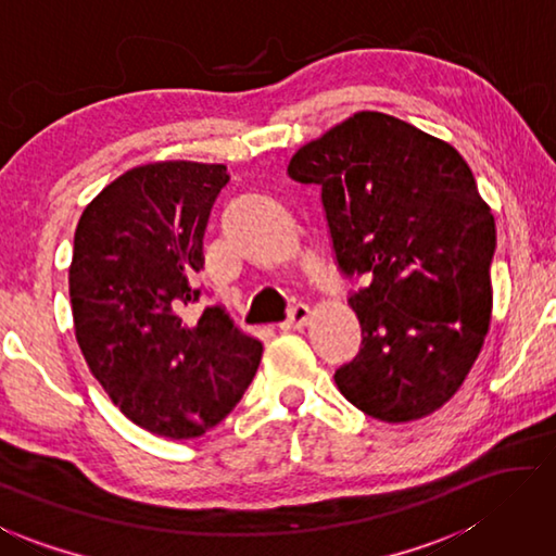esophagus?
I'll list each match as a JSON object with an SVG mask.
<instances>
[{
  "label": "esophagus",
  "mask_w": 556,
  "mask_h": 556,
  "mask_svg": "<svg viewBox=\"0 0 556 556\" xmlns=\"http://www.w3.org/2000/svg\"><path fill=\"white\" fill-rule=\"evenodd\" d=\"M308 318H311V306L296 304L294 308L289 311V318L279 323V328H281V330H299V328L306 326Z\"/></svg>",
  "instance_id": "34e87169"
}]
</instances>
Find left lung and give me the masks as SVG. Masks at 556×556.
<instances>
[{"mask_svg":"<svg viewBox=\"0 0 556 556\" xmlns=\"http://www.w3.org/2000/svg\"><path fill=\"white\" fill-rule=\"evenodd\" d=\"M287 173L318 185L332 248L362 326L336 371L342 396L383 422L435 413L459 391L489 332L496 220L445 140L357 111L301 146Z\"/></svg>","mask_w":556,"mask_h":556,"instance_id":"obj_1","label":"left lung"}]
</instances>
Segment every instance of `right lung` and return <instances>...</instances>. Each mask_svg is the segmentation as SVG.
I'll list each match as a JSON object with an SVG mask.
<instances>
[{
	"instance_id": "obj_1",
	"label": "right lung",
	"mask_w": 556,
	"mask_h": 556,
	"mask_svg": "<svg viewBox=\"0 0 556 556\" xmlns=\"http://www.w3.org/2000/svg\"><path fill=\"white\" fill-rule=\"evenodd\" d=\"M226 165L163 160L128 169L89 201L75 230V338L114 406L157 438L191 440L224 420L255 377L262 342L224 306L197 318L204 230Z\"/></svg>"
}]
</instances>
